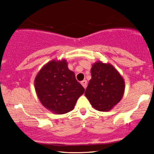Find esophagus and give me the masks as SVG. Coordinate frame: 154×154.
Returning <instances> with one entry per match:
<instances>
[{
	"label": "esophagus",
	"mask_w": 154,
	"mask_h": 154,
	"mask_svg": "<svg viewBox=\"0 0 154 154\" xmlns=\"http://www.w3.org/2000/svg\"><path fill=\"white\" fill-rule=\"evenodd\" d=\"M81 84H82V85L84 87V88H86V87H87V80L84 79V80H82L81 82Z\"/></svg>",
	"instance_id": "1"
}]
</instances>
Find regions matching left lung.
<instances>
[{
	"label": "left lung",
	"mask_w": 154,
	"mask_h": 154,
	"mask_svg": "<svg viewBox=\"0 0 154 154\" xmlns=\"http://www.w3.org/2000/svg\"><path fill=\"white\" fill-rule=\"evenodd\" d=\"M91 72L92 78L85 95L95 109L110 111L122 98L124 79L112 65L101 61L93 63Z\"/></svg>",
	"instance_id": "8db88e82"
}]
</instances>
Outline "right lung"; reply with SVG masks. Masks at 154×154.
Wrapping results in <instances>:
<instances>
[{
  "instance_id": "1",
  "label": "right lung",
  "mask_w": 154,
  "mask_h": 154,
  "mask_svg": "<svg viewBox=\"0 0 154 154\" xmlns=\"http://www.w3.org/2000/svg\"><path fill=\"white\" fill-rule=\"evenodd\" d=\"M37 95L47 109L57 114L73 110L84 88L69 69L65 59L52 60L44 66L35 79Z\"/></svg>"
}]
</instances>
